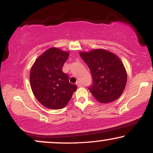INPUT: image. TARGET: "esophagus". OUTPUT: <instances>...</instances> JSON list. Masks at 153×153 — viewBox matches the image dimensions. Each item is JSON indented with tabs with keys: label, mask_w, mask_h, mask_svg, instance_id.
<instances>
[{
	"label": "esophagus",
	"mask_w": 153,
	"mask_h": 153,
	"mask_svg": "<svg viewBox=\"0 0 153 153\" xmlns=\"http://www.w3.org/2000/svg\"><path fill=\"white\" fill-rule=\"evenodd\" d=\"M76 85H77V86H78V87H82V83H81V82H80V81L77 82H76Z\"/></svg>",
	"instance_id": "34e87169"
}]
</instances>
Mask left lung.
<instances>
[{
	"mask_svg": "<svg viewBox=\"0 0 153 153\" xmlns=\"http://www.w3.org/2000/svg\"><path fill=\"white\" fill-rule=\"evenodd\" d=\"M88 66L93 84L88 89L99 102L110 103L118 99L127 83V72L121 59L112 52L98 49L80 52Z\"/></svg>",
	"mask_w": 153,
	"mask_h": 153,
	"instance_id": "left-lung-1",
	"label": "left lung"
}]
</instances>
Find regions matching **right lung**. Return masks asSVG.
Wrapping results in <instances>:
<instances>
[{"label": "right lung", "instance_id": "obj_1", "mask_svg": "<svg viewBox=\"0 0 153 153\" xmlns=\"http://www.w3.org/2000/svg\"><path fill=\"white\" fill-rule=\"evenodd\" d=\"M69 52L52 47L36 59L30 72V85L36 99L50 109L64 108L77 86L69 82L62 68Z\"/></svg>", "mask_w": 153, "mask_h": 153}]
</instances>
